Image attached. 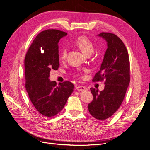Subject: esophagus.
<instances>
[{"label": "esophagus", "mask_w": 150, "mask_h": 150, "mask_svg": "<svg viewBox=\"0 0 150 150\" xmlns=\"http://www.w3.org/2000/svg\"><path fill=\"white\" fill-rule=\"evenodd\" d=\"M76 89L78 91H84L86 89V88L84 86H78L76 87Z\"/></svg>", "instance_id": "1"}]
</instances>
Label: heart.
Instances as JSON below:
<instances>
[{
	"label": "heart",
	"instance_id": "obj_1",
	"mask_svg": "<svg viewBox=\"0 0 150 150\" xmlns=\"http://www.w3.org/2000/svg\"><path fill=\"white\" fill-rule=\"evenodd\" d=\"M75 45L78 46L81 51L86 55L90 54L93 52L94 45L92 41L86 36H80L75 41ZM67 55V49L65 47L61 48L60 51V58L64 60Z\"/></svg>",
	"mask_w": 150,
	"mask_h": 150
}]
</instances>
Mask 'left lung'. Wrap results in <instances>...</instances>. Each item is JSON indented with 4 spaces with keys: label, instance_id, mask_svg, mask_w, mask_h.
Instances as JSON below:
<instances>
[{
    "label": "left lung",
    "instance_id": "obj_1",
    "mask_svg": "<svg viewBox=\"0 0 150 150\" xmlns=\"http://www.w3.org/2000/svg\"><path fill=\"white\" fill-rule=\"evenodd\" d=\"M98 36L106 41L108 49L93 81L105 80V86L101 91L90 88L93 99L88 108L93 117L103 120L111 117L124 100L130 83V61L127 48L117 35L102 32Z\"/></svg>",
    "mask_w": 150,
    "mask_h": 150
}]
</instances>
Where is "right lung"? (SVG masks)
I'll return each mask as SVG.
<instances>
[{
	"label": "right lung",
	"instance_id": "1",
	"mask_svg": "<svg viewBox=\"0 0 150 150\" xmlns=\"http://www.w3.org/2000/svg\"><path fill=\"white\" fill-rule=\"evenodd\" d=\"M67 33L47 30L36 36L25 59V88L38 112L45 117L57 115L64 108L74 85L66 81L57 85L49 79L51 70L59 67L58 43Z\"/></svg>",
	"mask_w": 150,
	"mask_h": 150
}]
</instances>
